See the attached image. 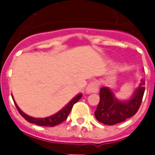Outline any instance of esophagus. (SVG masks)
<instances>
[{
    "mask_svg": "<svg viewBox=\"0 0 155 155\" xmlns=\"http://www.w3.org/2000/svg\"><path fill=\"white\" fill-rule=\"evenodd\" d=\"M86 93L91 94V93H97L99 91V84L95 81H91L86 87Z\"/></svg>",
    "mask_w": 155,
    "mask_h": 155,
    "instance_id": "34e87169",
    "label": "esophagus"
}]
</instances>
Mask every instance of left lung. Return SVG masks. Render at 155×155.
Instances as JSON below:
<instances>
[{"label": "left lung", "instance_id": "obj_1", "mask_svg": "<svg viewBox=\"0 0 155 155\" xmlns=\"http://www.w3.org/2000/svg\"><path fill=\"white\" fill-rule=\"evenodd\" d=\"M140 86L134 91L129 101L117 100L113 92L108 87H102L100 91V103L94 112L98 121L107 125L123 122L136 114L142 102L145 87L141 81Z\"/></svg>", "mask_w": 155, "mask_h": 155}]
</instances>
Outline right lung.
<instances>
[{"mask_svg": "<svg viewBox=\"0 0 155 155\" xmlns=\"http://www.w3.org/2000/svg\"><path fill=\"white\" fill-rule=\"evenodd\" d=\"M81 96H82V94H79L78 95H76L75 97L73 98V99H72V100H71V101H70L62 110H61L59 112H57L56 114H53V115H51V116L45 117V118H34V117L29 116L27 114H25V113L22 112V111L21 110V109L18 107V105L16 104L15 101H14V98H12V99H13V101H14V103H15L18 112L25 120H27L30 123L35 124L41 125V126L53 127L55 126V125H57L59 124L62 123L63 121H64V120L67 119L68 115L70 114V112H71V109L73 107V105H74L78 101L81 100Z\"/></svg>", "mask_w": 155, "mask_h": 155, "instance_id": "right-lung-1", "label": "right lung"}]
</instances>
